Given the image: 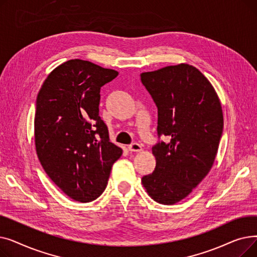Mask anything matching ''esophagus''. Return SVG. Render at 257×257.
Returning <instances> with one entry per match:
<instances>
[{
    "label": "esophagus",
    "mask_w": 257,
    "mask_h": 257,
    "mask_svg": "<svg viewBox=\"0 0 257 257\" xmlns=\"http://www.w3.org/2000/svg\"><path fill=\"white\" fill-rule=\"evenodd\" d=\"M128 149H129L130 152H141V151L143 150V148H142V145H141V144H139V143H133V144H131V145L128 147Z\"/></svg>",
    "instance_id": "obj_1"
}]
</instances>
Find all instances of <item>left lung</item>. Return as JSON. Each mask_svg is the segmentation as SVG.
I'll return each mask as SVG.
<instances>
[{
	"label": "left lung",
	"mask_w": 257,
	"mask_h": 257,
	"mask_svg": "<svg viewBox=\"0 0 257 257\" xmlns=\"http://www.w3.org/2000/svg\"><path fill=\"white\" fill-rule=\"evenodd\" d=\"M156 104L159 141L152 147L156 167L142 178L147 193L172 205L192 193L210 171L223 133L217 92L195 66L181 63L141 74Z\"/></svg>",
	"instance_id": "obj_1"
}]
</instances>
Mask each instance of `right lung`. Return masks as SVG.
Wrapping results in <instances>:
<instances>
[{
    "label": "right lung",
    "instance_id": "obj_1",
    "mask_svg": "<svg viewBox=\"0 0 257 257\" xmlns=\"http://www.w3.org/2000/svg\"><path fill=\"white\" fill-rule=\"evenodd\" d=\"M118 73L81 59L66 61L45 80L36 99L34 137L45 172L75 201L104 192L120 148L99 115L100 90Z\"/></svg>",
    "mask_w": 257,
    "mask_h": 257
}]
</instances>
